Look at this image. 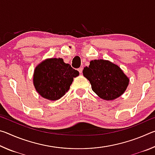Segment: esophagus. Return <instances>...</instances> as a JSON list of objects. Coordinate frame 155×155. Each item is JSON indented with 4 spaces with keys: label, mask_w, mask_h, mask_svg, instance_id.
Returning a JSON list of instances; mask_svg holds the SVG:
<instances>
[{
    "label": "esophagus",
    "mask_w": 155,
    "mask_h": 155,
    "mask_svg": "<svg viewBox=\"0 0 155 155\" xmlns=\"http://www.w3.org/2000/svg\"><path fill=\"white\" fill-rule=\"evenodd\" d=\"M78 71L79 72V73H82V72H83V68L82 67H80L79 68H78Z\"/></svg>",
    "instance_id": "esophagus-1"
}]
</instances>
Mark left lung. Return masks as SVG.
Here are the masks:
<instances>
[{
	"label": "left lung",
	"mask_w": 155,
	"mask_h": 155,
	"mask_svg": "<svg viewBox=\"0 0 155 155\" xmlns=\"http://www.w3.org/2000/svg\"><path fill=\"white\" fill-rule=\"evenodd\" d=\"M83 76L90 82L91 89L100 98L112 101L124 94L129 83L118 65L104 59L93 60L83 70Z\"/></svg>",
	"instance_id": "8db88e82"
}]
</instances>
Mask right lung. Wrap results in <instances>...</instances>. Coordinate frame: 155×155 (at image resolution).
Listing matches in <instances>:
<instances>
[{"label": "right lung", "mask_w": 155, "mask_h": 155, "mask_svg": "<svg viewBox=\"0 0 155 155\" xmlns=\"http://www.w3.org/2000/svg\"><path fill=\"white\" fill-rule=\"evenodd\" d=\"M79 72L61 58L47 59L35 68L33 84L38 93L50 101H57L69 90Z\"/></svg>", "instance_id": "add662e5"}]
</instances>
